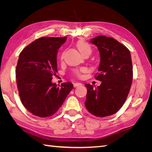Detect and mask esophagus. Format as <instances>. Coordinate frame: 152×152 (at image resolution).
Returning a JSON list of instances; mask_svg holds the SVG:
<instances>
[{"label":"esophagus","mask_w":152,"mask_h":152,"mask_svg":"<svg viewBox=\"0 0 152 152\" xmlns=\"http://www.w3.org/2000/svg\"><path fill=\"white\" fill-rule=\"evenodd\" d=\"M73 86H74L75 87H78V86H82V84H81V83H79V82H77V83H74V84H73Z\"/></svg>","instance_id":"esophagus-1"}]
</instances>
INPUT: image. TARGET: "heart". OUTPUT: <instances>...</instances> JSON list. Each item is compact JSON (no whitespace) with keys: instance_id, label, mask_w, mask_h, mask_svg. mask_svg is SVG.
Here are the masks:
<instances>
[{"instance_id":"1","label":"heart","mask_w":152,"mask_h":152,"mask_svg":"<svg viewBox=\"0 0 152 152\" xmlns=\"http://www.w3.org/2000/svg\"><path fill=\"white\" fill-rule=\"evenodd\" d=\"M76 46L77 49H79L80 53L83 55L84 56H89L91 54L92 52H93V49L91 45L86 42L84 40H79L76 43ZM64 59V54L62 53L60 56V60L63 61ZM86 72L85 68H81L79 70H73V75L76 76L77 77H80L82 75V73H84Z\"/></svg>"}]
</instances>
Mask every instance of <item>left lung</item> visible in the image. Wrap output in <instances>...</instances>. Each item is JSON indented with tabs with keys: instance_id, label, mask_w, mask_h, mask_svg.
Here are the masks:
<instances>
[{
	"instance_id": "1",
	"label": "left lung",
	"mask_w": 152,
	"mask_h": 152,
	"mask_svg": "<svg viewBox=\"0 0 152 152\" xmlns=\"http://www.w3.org/2000/svg\"><path fill=\"white\" fill-rule=\"evenodd\" d=\"M90 42L99 51V73L95 78L102 82L97 88L85 84V106L93 115L104 117L117 112L126 102L132 81V59L129 50L113 38L100 35Z\"/></svg>"
}]
</instances>
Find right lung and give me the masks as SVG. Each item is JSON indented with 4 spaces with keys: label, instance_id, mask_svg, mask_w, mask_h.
Masks as SVG:
<instances>
[{
    "label": "right lung",
    "instance_id": "right-lung-1",
    "mask_svg": "<svg viewBox=\"0 0 152 152\" xmlns=\"http://www.w3.org/2000/svg\"><path fill=\"white\" fill-rule=\"evenodd\" d=\"M66 38L43 37L20 54L16 68L18 89L22 104L34 115L52 116L73 88L71 82L58 87L51 81L58 72V50Z\"/></svg>",
    "mask_w": 152,
    "mask_h": 152
}]
</instances>
